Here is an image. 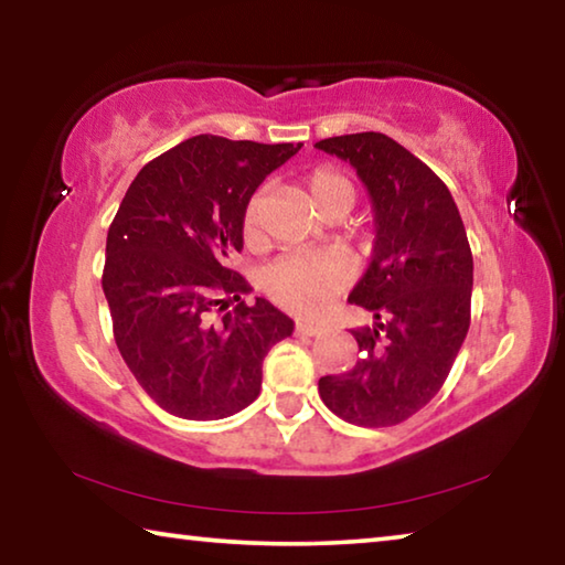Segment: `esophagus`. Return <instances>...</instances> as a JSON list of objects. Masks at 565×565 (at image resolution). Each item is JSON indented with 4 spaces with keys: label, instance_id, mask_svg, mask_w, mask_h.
I'll list each match as a JSON object with an SVG mask.
<instances>
[{
    "label": "esophagus",
    "instance_id": "esophagus-1",
    "mask_svg": "<svg viewBox=\"0 0 565 565\" xmlns=\"http://www.w3.org/2000/svg\"><path fill=\"white\" fill-rule=\"evenodd\" d=\"M294 333L296 337H319L321 327H317V323H309V321H296Z\"/></svg>",
    "mask_w": 565,
    "mask_h": 565
}]
</instances>
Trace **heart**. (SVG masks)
Masks as SVG:
<instances>
[{"label": "heart", "instance_id": "obj_1", "mask_svg": "<svg viewBox=\"0 0 565 565\" xmlns=\"http://www.w3.org/2000/svg\"><path fill=\"white\" fill-rule=\"evenodd\" d=\"M306 189L321 216H347L356 204V186L333 167H319L306 177ZM266 191L252 194L242 216V228L248 244L262 242L264 234ZM351 279L349 264L337 254H286L266 266L262 286L284 309L296 313H313L327 306Z\"/></svg>", "mask_w": 565, "mask_h": 565}]
</instances>
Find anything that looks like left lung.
Instances as JSON below:
<instances>
[{
	"label": "left lung",
	"instance_id": "obj_1",
	"mask_svg": "<svg viewBox=\"0 0 565 565\" xmlns=\"http://www.w3.org/2000/svg\"><path fill=\"white\" fill-rule=\"evenodd\" d=\"M356 169L374 204V256L351 303L374 313L353 329L361 359L319 379V396L356 426H396L424 408L451 371L471 323L473 256L451 191L386 134L313 145Z\"/></svg>",
	"mask_w": 565,
	"mask_h": 565
}]
</instances>
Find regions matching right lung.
<instances>
[{
  "label": "right lung",
  "mask_w": 565,
  "mask_h": 565,
  "mask_svg": "<svg viewBox=\"0 0 565 565\" xmlns=\"http://www.w3.org/2000/svg\"><path fill=\"white\" fill-rule=\"evenodd\" d=\"M301 145L199 134L151 159L107 234L102 289L114 341L139 386L179 418L216 420L259 396L262 363L294 321L228 269L242 252L244 206ZM239 303L225 309V296ZM225 310L215 319V306Z\"/></svg>",
  "instance_id": "right-lung-1"
}]
</instances>
